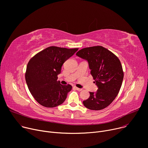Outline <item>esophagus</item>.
<instances>
[{
	"label": "esophagus",
	"mask_w": 148,
	"mask_h": 148,
	"mask_svg": "<svg viewBox=\"0 0 148 148\" xmlns=\"http://www.w3.org/2000/svg\"><path fill=\"white\" fill-rule=\"evenodd\" d=\"M74 88L76 89V90H78V91H81V90H82V89H80V88H77L76 86H74Z\"/></svg>",
	"instance_id": "obj_1"
}]
</instances>
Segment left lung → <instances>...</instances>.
<instances>
[{
  "mask_svg": "<svg viewBox=\"0 0 148 148\" xmlns=\"http://www.w3.org/2000/svg\"><path fill=\"white\" fill-rule=\"evenodd\" d=\"M76 55L88 60L94 83L98 87L96 93L89 92V97L83 102L84 106L95 110L106 108L115 99L122 84L123 71L120 60L102 46L82 49Z\"/></svg>",
  "mask_w": 148,
  "mask_h": 148,
  "instance_id": "obj_1",
  "label": "left lung"
}]
</instances>
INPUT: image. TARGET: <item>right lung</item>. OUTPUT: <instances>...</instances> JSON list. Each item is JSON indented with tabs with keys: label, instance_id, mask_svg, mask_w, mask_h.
Here are the masks:
<instances>
[{
	"label": "right lung",
	"instance_id": "right-lung-1",
	"mask_svg": "<svg viewBox=\"0 0 148 148\" xmlns=\"http://www.w3.org/2000/svg\"><path fill=\"white\" fill-rule=\"evenodd\" d=\"M77 50L49 46L30 59L25 79L30 92L40 105L54 108L64 102L72 87L69 84L61 85L57 76L64 62Z\"/></svg>",
	"mask_w": 148,
	"mask_h": 148
}]
</instances>
